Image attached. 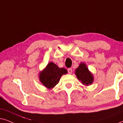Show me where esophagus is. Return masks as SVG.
<instances>
[{
  "label": "esophagus",
  "instance_id": "obj_1",
  "mask_svg": "<svg viewBox=\"0 0 123 123\" xmlns=\"http://www.w3.org/2000/svg\"><path fill=\"white\" fill-rule=\"evenodd\" d=\"M68 73L69 74H72V69L71 68H69L68 69Z\"/></svg>",
  "mask_w": 123,
  "mask_h": 123
}]
</instances>
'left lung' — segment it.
Wrapping results in <instances>:
<instances>
[{"mask_svg":"<svg viewBox=\"0 0 123 123\" xmlns=\"http://www.w3.org/2000/svg\"><path fill=\"white\" fill-rule=\"evenodd\" d=\"M76 75L80 81H81L84 85H89L93 82V76L84 63H80L79 67H77L75 71Z\"/></svg>","mask_w":123,"mask_h":123,"instance_id":"obj_1","label":"left lung"}]
</instances>
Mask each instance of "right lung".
<instances>
[{"instance_id":"right-lung-1","label":"right lung","mask_w":123,"mask_h":123,"mask_svg":"<svg viewBox=\"0 0 123 123\" xmlns=\"http://www.w3.org/2000/svg\"><path fill=\"white\" fill-rule=\"evenodd\" d=\"M67 72L65 68H59L56 64L49 62L46 68L41 72L39 79L44 86L50 89L56 86L62 76Z\"/></svg>"}]
</instances>
